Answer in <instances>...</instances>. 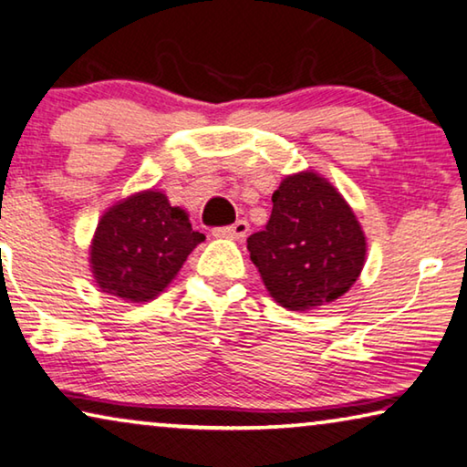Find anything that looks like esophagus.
Wrapping results in <instances>:
<instances>
[{
  "mask_svg": "<svg viewBox=\"0 0 467 467\" xmlns=\"http://www.w3.org/2000/svg\"><path fill=\"white\" fill-rule=\"evenodd\" d=\"M248 229H250V225H248V221H244V219H238L235 221V223H232V225H225V227H217L215 232V235H219V238H232V240H242V238H246V234H248Z\"/></svg>",
  "mask_w": 467,
  "mask_h": 467,
  "instance_id": "1",
  "label": "esophagus"
}]
</instances>
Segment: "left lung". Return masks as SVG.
<instances>
[{
  "mask_svg": "<svg viewBox=\"0 0 467 467\" xmlns=\"http://www.w3.org/2000/svg\"><path fill=\"white\" fill-rule=\"evenodd\" d=\"M271 201L269 223L248 238L269 294L289 310L337 300L364 266L366 238L354 211L312 171L289 175Z\"/></svg>",
  "mask_w": 467,
  "mask_h": 467,
  "instance_id": "8db88e82",
  "label": "left lung"
}]
</instances>
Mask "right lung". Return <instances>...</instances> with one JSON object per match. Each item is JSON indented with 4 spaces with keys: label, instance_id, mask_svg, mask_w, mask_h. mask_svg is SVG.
<instances>
[{
    "label": "right lung",
    "instance_id": "right-lung-1",
    "mask_svg": "<svg viewBox=\"0 0 467 467\" xmlns=\"http://www.w3.org/2000/svg\"><path fill=\"white\" fill-rule=\"evenodd\" d=\"M204 240L188 215L161 192H140L111 206L99 221L90 265L101 292L147 302L182 269Z\"/></svg>",
    "mask_w": 467,
    "mask_h": 467
}]
</instances>
